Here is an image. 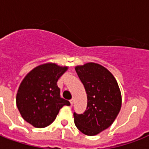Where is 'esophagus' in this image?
<instances>
[{"mask_svg": "<svg viewBox=\"0 0 149 149\" xmlns=\"http://www.w3.org/2000/svg\"><path fill=\"white\" fill-rule=\"evenodd\" d=\"M70 104H71V105L72 106V105H73V103H74V99H73V98H72V99L70 100Z\"/></svg>", "mask_w": 149, "mask_h": 149, "instance_id": "obj_1", "label": "esophagus"}]
</instances>
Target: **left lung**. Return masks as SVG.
Segmentation results:
<instances>
[{"label":"left lung","mask_w":149,"mask_h":149,"mask_svg":"<svg viewBox=\"0 0 149 149\" xmlns=\"http://www.w3.org/2000/svg\"><path fill=\"white\" fill-rule=\"evenodd\" d=\"M75 70L87 94L85 112L73 113L75 125L84 134L93 136L113 124L121 107V93L113 74L103 65L87 63Z\"/></svg>","instance_id":"left-lung-1"}]
</instances>
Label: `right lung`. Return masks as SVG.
Returning <instances> with one entry per match:
<instances>
[{
	"label": "right lung",
	"mask_w": 149,
	"mask_h": 149,
	"mask_svg": "<svg viewBox=\"0 0 149 149\" xmlns=\"http://www.w3.org/2000/svg\"><path fill=\"white\" fill-rule=\"evenodd\" d=\"M68 70L56 63H47L31 70L20 84L16 104L24 120L35 127L50 125L63 106H70L61 98L57 81Z\"/></svg>",
	"instance_id": "obj_1"
}]
</instances>
